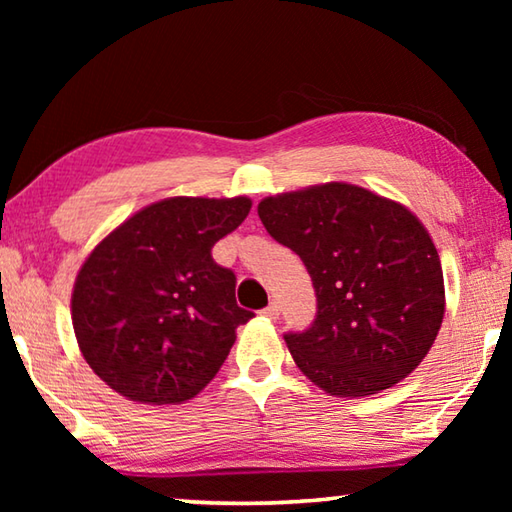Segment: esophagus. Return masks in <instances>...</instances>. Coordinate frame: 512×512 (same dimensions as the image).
I'll return each instance as SVG.
<instances>
[{"label":"esophagus","instance_id":"esophagus-1","mask_svg":"<svg viewBox=\"0 0 512 512\" xmlns=\"http://www.w3.org/2000/svg\"><path fill=\"white\" fill-rule=\"evenodd\" d=\"M262 316L271 318V320H275L277 316H280V307H277V302H271V305L264 307V309H262Z\"/></svg>","mask_w":512,"mask_h":512}]
</instances>
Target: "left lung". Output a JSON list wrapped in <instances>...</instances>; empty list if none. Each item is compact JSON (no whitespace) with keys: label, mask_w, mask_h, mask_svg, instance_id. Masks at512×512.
Segmentation results:
<instances>
[{"label":"left lung","mask_w":512,"mask_h":512,"mask_svg":"<svg viewBox=\"0 0 512 512\" xmlns=\"http://www.w3.org/2000/svg\"><path fill=\"white\" fill-rule=\"evenodd\" d=\"M257 214L316 289L314 323L284 341L318 388L366 397L420 366L443 323L445 284L429 232L404 205L327 183L264 198Z\"/></svg>","instance_id":"1"}]
</instances>
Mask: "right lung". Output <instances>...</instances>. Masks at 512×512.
Wrapping results in <instances>:
<instances>
[{
	"label": "right lung",
	"mask_w": 512,
	"mask_h": 512,
	"mask_svg": "<svg viewBox=\"0 0 512 512\" xmlns=\"http://www.w3.org/2000/svg\"><path fill=\"white\" fill-rule=\"evenodd\" d=\"M250 198L176 196L144 207L92 250L72 293L85 361L119 395L180 404L210 384L239 325L237 275L212 248L239 228Z\"/></svg>",
	"instance_id": "obj_1"
}]
</instances>
